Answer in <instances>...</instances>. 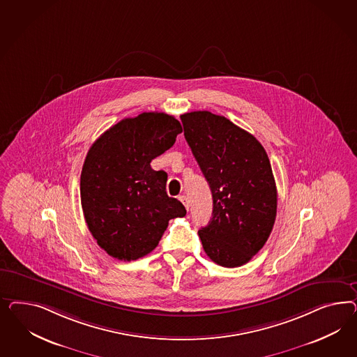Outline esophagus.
I'll list each match as a JSON object with an SVG mask.
<instances>
[{"instance_id":"esophagus-1","label":"esophagus","mask_w":357,"mask_h":357,"mask_svg":"<svg viewBox=\"0 0 357 357\" xmlns=\"http://www.w3.org/2000/svg\"><path fill=\"white\" fill-rule=\"evenodd\" d=\"M179 200L183 203L184 206H185V209L188 211V209H190V202H188V197H187V195H181V196H179Z\"/></svg>"}]
</instances>
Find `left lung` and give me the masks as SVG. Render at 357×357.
Segmentation results:
<instances>
[{
  "instance_id": "1",
  "label": "left lung",
  "mask_w": 357,
  "mask_h": 357,
  "mask_svg": "<svg viewBox=\"0 0 357 357\" xmlns=\"http://www.w3.org/2000/svg\"><path fill=\"white\" fill-rule=\"evenodd\" d=\"M181 119L213 197L212 218L199 230L203 249L218 266H243L264 246L276 218L268 155L251 133L225 116L194 111Z\"/></svg>"
}]
</instances>
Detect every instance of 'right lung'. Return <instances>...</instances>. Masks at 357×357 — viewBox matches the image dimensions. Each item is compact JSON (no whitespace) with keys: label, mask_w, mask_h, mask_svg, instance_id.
Segmentation results:
<instances>
[{"label":"right lung","mask_w":357,"mask_h":357,"mask_svg":"<svg viewBox=\"0 0 357 357\" xmlns=\"http://www.w3.org/2000/svg\"><path fill=\"white\" fill-rule=\"evenodd\" d=\"M182 126L165 112L120 120L87 151L81 173V204L87 227L109 257L139 259L157 248L183 204L166 194L167 174L151 160L170 149Z\"/></svg>","instance_id":"obj_1"}]
</instances>
